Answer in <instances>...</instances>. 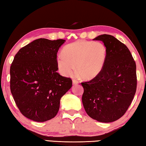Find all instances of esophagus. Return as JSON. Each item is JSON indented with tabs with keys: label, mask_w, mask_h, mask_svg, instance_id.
<instances>
[{
	"label": "esophagus",
	"mask_w": 146,
	"mask_h": 146,
	"mask_svg": "<svg viewBox=\"0 0 146 146\" xmlns=\"http://www.w3.org/2000/svg\"><path fill=\"white\" fill-rule=\"evenodd\" d=\"M78 83V81L77 80H76V79H73V84H77Z\"/></svg>",
	"instance_id": "esophagus-1"
}]
</instances>
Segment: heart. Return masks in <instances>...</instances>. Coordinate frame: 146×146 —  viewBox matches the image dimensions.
Instances as JSON below:
<instances>
[{
    "instance_id": "b5f03b06",
    "label": "heart",
    "mask_w": 146,
    "mask_h": 146,
    "mask_svg": "<svg viewBox=\"0 0 146 146\" xmlns=\"http://www.w3.org/2000/svg\"><path fill=\"white\" fill-rule=\"evenodd\" d=\"M107 49L100 42L77 40L64 47L57 56V65L64 76L75 70L83 79L90 80L100 74L104 67Z\"/></svg>"
}]
</instances>
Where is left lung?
<instances>
[{
	"mask_svg": "<svg viewBox=\"0 0 146 146\" xmlns=\"http://www.w3.org/2000/svg\"><path fill=\"white\" fill-rule=\"evenodd\" d=\"M94 40L103 42L107 57L99 75L81 82L82 104L94 120L114 122L125 114L134 98L137 85L136 63L127 47L113 36L104 34Z\"/></svg>",
	"mask_w": 146,
	"mask_h": 146,
	"instance_id": "8db88e82",
	"label": "left lung"
}]
</instances>
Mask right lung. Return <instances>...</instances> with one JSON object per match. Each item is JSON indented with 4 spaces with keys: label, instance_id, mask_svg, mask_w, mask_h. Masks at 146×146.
<instances>
[{
    "label": "right lung",
    "instance_id": "right-lung-1",
    "mask_svg": "<svg viewBox=\"0 0 146 146\" xmlns=\"http://www.w3.org/2000/svg\"><path fill=\"white\" fill-rule=\"evenodd\" d=\"M38 38L19 49L10 67V90L20 111L36 122L55 117L60 98L72 86L56 71L57 52L65 42Z\"/></svg>",
    "mask_w": 146,
    "mask_h": 146
}]
</instances>
